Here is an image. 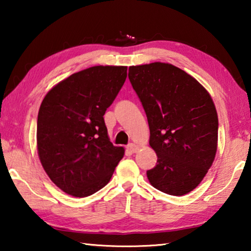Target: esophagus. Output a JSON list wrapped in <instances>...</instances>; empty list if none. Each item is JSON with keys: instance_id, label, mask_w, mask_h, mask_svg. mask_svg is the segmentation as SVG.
<instances>
[{"instance_id": "34e87169", "label": "esophagus", "mask_w": 251, "mask_h": 251, "mask_svg": "<svg viewBox=\"0 0 251 251\" xmlns=\"http://www.w3.org/2000/svg\"><path fill=\"white\" fill-rule=\"evenodd\" d=\"M127 151H130V152H133V154H134V152H136V151H138V146L136 145V144L131 143V144H129L128 146H127Z\"/></svg>"}]
</instances>
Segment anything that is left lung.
Instances as JSON below:
<instances>
[{
	"label": "left lung",
	"instance_id": "8db88e82",
	"mask_svg": "<svg viewBox=\"0 0 251 251\" xmlns=\"http://www.w3.org/2000/svg\"><path fill=\"white\" fill-rule=\"evenodd\" d=\"M128 77L145 109L150 146L157 154L147 178L173 196L194 190L217 151L218 116L206 88L168 63L130 66Z\"/></svg>",
	"mask_w": 251,
	"mask_h": 251
}]
</instances>
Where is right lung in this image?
Instances as JSON below:
<instances>
[{"label": "right lung", "instance_id": "1", "mask_svg": "<svg viewBox=\"0 0 251 251\" xmlns=\"http://www.w3.org/2000/svg\"><path fill=\"white\" fill-rule=\"evenodd\" d=\"M127 77V66H93L45 95L37 116V152L50 179L74 197L108 184L124 148L109 141L104 114Z\"/></svg>", "mask_w": 251, "mask_h": 251}]
</instances>
